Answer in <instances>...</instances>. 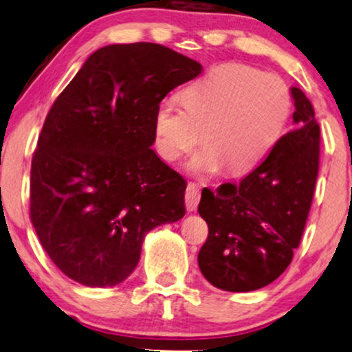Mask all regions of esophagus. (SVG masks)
Wrapping results in <instances>:
<instances>
[{
	"mask_svg": "<svg viewBox=\"0 0 352 352\" xmlns=\"http://www.w3.org/2000/svg\"><path fill=\"white\" fill-rule=\"evenodd\" d=\"M199 197H201V190L197 184L190 182L186 185V191H185V204L188 211H197L198 203H199Z\"/></svg>",
	"mask_w": 352,
	"mask_h": 352,
	"instance_id": "obj_1",
	"label": "esophagus"
}]
</instances>
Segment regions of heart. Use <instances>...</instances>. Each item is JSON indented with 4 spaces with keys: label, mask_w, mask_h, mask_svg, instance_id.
<instances>
[{
    "label": "heart",
    "mask_w": 352,
    "mask_h": 352,
    "mask_svg": "<svg viewBox=\"0 0 352 352\" xmlns=\"http://www.w3.org/2000/svg\"><path fill=\"white\" fill-rule=\"evenodd\" d=\"M180 99L184 107L173 100L155 107L154 148L162 161L177 162L203 131L204 148L188 164L198 175L253 170L281 140L292 110L291 89L279 74L243 63L212 66Z\"/></svg>",
    "instance_id": "heart-1"
}]
</instances>
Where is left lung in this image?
Segmentation results:
<instances>
[{"label": "left lung", "instance_id": "left-lung-1", "mask_svg": "<svg viewBox=\"0 0 352 352\" xmlns=\"http://www.w3.org/2000/svg\"><path fill=\"white\" fill-rule=\"evenodd\" d=\"M291 94L294 130L237 186L201 193L198 211L209 234L198 265L222 291L268 286L291 265L304 234L318 177L320 126L304 92L292 87Z\"/></svg>", "mask_w": 352, "mask_h": 352}]
</instances>
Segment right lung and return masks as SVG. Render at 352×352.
<instances>
[{
  "label": "right lung",
  "mask_w": 352,
  "mask_h": 352,
  "mask_svg": "<svg viewBox=\"0 0 352 352\" xmlns=\"http://www.w3.org/2000/svg\"><path fill=\"white\" fill-rule=\"evenodd\" d=\"M201 69L159 43L107 45L53 102L32 157L30 221L68 278L120 284L144 235L185 216L184 177L151 149L154 113Z\"/></svg>",
  "instance_id": "obj_1"
}]
</instances>
